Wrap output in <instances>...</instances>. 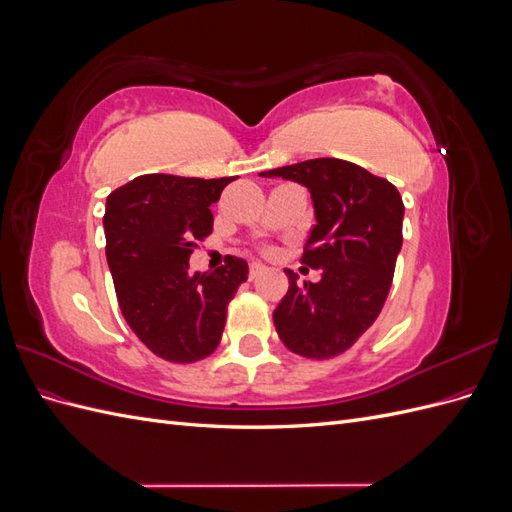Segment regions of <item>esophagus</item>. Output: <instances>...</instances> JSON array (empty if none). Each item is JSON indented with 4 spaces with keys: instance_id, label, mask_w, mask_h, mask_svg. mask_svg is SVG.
I'll return each instance as SVG.
<instances>
[{
    "instance_id": "esophagus-1",
    "label": "esophagus",
    "mask_w": 512,
    "mask_h": 512,
    "mask_svg": "<svg viewBox=\"0 0 512 512\" xmlns=\"http://www.w3.org/2000/svg\"><path fill=\"white\" fill-rule=\"evenodd\" d=\"M262 271H265V267H262L260 262H252V265H250V280H256V277H258Z\"/></svg>"
}]
</instances>
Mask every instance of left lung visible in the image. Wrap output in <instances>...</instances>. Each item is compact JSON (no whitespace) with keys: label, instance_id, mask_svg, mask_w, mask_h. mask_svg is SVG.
<instances>
[{"label":"left lung","instance_id":"left-lung-1","mask_svg":"<svg viewBox=\"0 0 512 512\" xmlns=\"http://www.w3.org/2000/svg\"><path fill=\"white\" fill-rule=\"evenodd\" d=\"M303 183L312 192L316 226L301 262L320 269V282L297 284L286 271L288 292L273 312L284 346L324 361L352 348L389 297L401 250L404 200L391 181L359 164L316 158L260 173Z\"/></svg>","mask_w":512,"mask_h":512}]
</instances>
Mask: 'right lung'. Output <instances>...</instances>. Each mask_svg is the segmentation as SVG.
Here are the masks:
<instances>
[{"mask_svg": "<svg viewBox=\"0 0 512 512\" xmlns=\"http://www.w3.org/2000/svg\"><path fill=\"white\" fill-rule=\"evenodd\" d=\"M230 181L143 175L106 200L117 303L136 337L164 361L188 365L218 348L228 303L250 273L235 256L213 273L190 271L192 252L213 232L209 207Z\"/></svg>", "mask_w": 512, "mask_h": 512, "instance_id": "1", "label": "right lung"}]
</instances>
